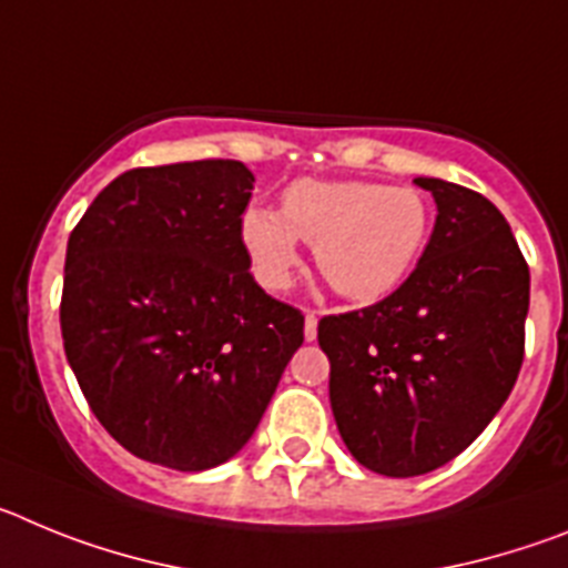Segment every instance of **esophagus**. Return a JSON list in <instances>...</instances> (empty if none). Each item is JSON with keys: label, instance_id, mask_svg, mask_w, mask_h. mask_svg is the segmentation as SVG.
Instances as JSON below:
<instances>
[{"label": "esophagus", "instance_id": "obj_1", "mask_svg": "<svg viewBox=\"0 0 568 568\" xmlns=\"http://www.w3.org/2000/svg\"><path fill=\"white\" fill-rule=\"evenodd\" d=\"M304 338H307V341L318 338V315H315V313L304 315Z\"/></svg>", "mask_w": 568, "mask_h": 568}]
</instances>
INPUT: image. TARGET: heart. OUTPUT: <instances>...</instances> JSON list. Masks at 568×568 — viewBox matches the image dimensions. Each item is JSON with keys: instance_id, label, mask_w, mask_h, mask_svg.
<instances>
[{"instance_id": "heart-1", "label": "heart", "mask_w": 568, "mask_h": 568, "mask_svg": "<svg viewBox=\"0 0 568 568\" xmlns=\"http://www.w3.org/2000/svg\"><path fill=\"white\" fill-rule=\"evenodd\" d=\"M429 233V204L413 187L381 182L301 179L281 199V213L247 207L239 235L264 290H284L313 244L321 275L344 298L373 304L400 287L418 264Z\"/></svg>"}]
</instances>
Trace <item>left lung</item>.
<instances>
[{
    "instance_id": "left-lung-1",
    "label": "left lung",
    "mask_w": 568,
    "mask_h": 568,
    "mask_svg": "<svg viewBox=\"0 0 568 568\" xmlns=\"http://www.w3.org/2000/svg\"><path fill=\"white\" fill-rule=\"evenodd\" d=\"M435 199L413 275L373 307L327 315L329 406L346 449L386 478L449 464L498 415L524 364L529 267L475 190L415 179Z\"/></svg>"
}]
</instances>
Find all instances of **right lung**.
<instances>
[{
	"label": "right lung",
	"mask_w": 568,
	"mask_h": 568,
	"mask_svg": "<svg viewBox=\"0 0 568 568\" xmlns=\"http://www.w3.org/2000/svg\"><path fill=\"white\" fill-rule=\"evenodd\" d=\"M241 162L128 170L70 233L62 338L102 426L135 458L202 471L253 438L304 315L250 275Z\"/></svg>",
	"instance_id": "add662e5"
}]
</instances>
